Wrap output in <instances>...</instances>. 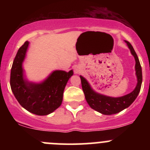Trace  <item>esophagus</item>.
I'll return each instance as SVG.
<instances>
[{
	"label": "esophagus",
	"mask_w": 150,
	"mask_h": 150,
	"mask_svg": "<svg viewBox=\"0 0 150 150\" xmlns=\"http://www.w3.org/2000/svg\"><path fill=\"white\" fill-rule=\"evenodd\" d=\"M78 72V71H77V70H75V72Z\"/></svg>",
	"instance_id": "1"
}]
</instances>
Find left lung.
I'll return each instance as SVG.
<instances>
[{
	"mask_svg": "<svg viewBox=\"0 0 150 150\" xmlns=\"http://www.w3.org/2000/svg\"><path fill=\"white\" fill-rule=\"evenodd\" d=\"M125 43L128 45V48L131 50L132 55L134 56L136 60V74L137 76V87L131 93L121 96V97L113 98L110 96H104L96 93L94 91L92 90L90 85L87 82L86 79L82 76H80L81 80V85L83 91L86 101L91 107L96 111L104 115H113L120 112L124 109L129 107L134 102L138 96L140 91L141 86L142 83V71L139 60L137 55V53L134 51V48L131 43L125 40Z\"/></svg>",
	"mask_w": 150,
	"mask_h": 150,
	"instance_id": "1",
	"label": "left lung"
}]
</instances>
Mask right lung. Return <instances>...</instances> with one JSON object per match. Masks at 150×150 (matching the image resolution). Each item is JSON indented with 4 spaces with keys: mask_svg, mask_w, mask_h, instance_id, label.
<instances>
[{
    "mask_svg": "<svg viewBox=\"0 0 150 150\" xmlns=\"http://www.w3.org/2000/svg\"><path fill=\"white\" fill-rule=\"evenodd\" d=\"M28 45V41L25 42L13 60L11 70V88L16 100L25 110L38 115H46L61 105L64 88L73 72L57 70L42 83L28 82L23 78L22 64Z\"/></svg>",
    "mask_w": 150,
    "mask_h": 150,
    "instance_id": "add662e5",
    "label": "right lung"
}]
</instances>
